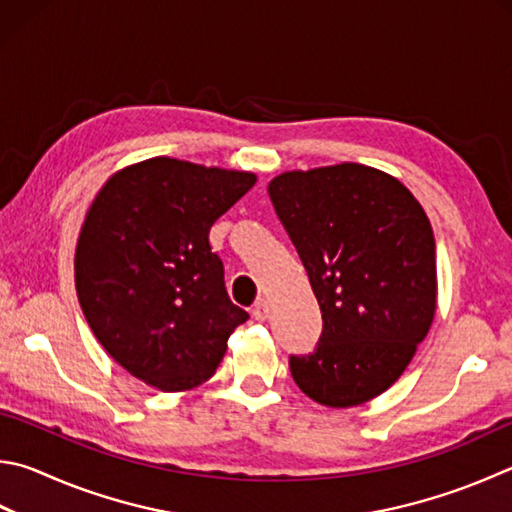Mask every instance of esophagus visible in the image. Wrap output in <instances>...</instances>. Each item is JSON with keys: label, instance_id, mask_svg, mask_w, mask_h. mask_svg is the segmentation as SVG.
<instances>
[{"label": "esophagus", "instance_id": "obj_1", "mask_svg": "<svg viewBox=\"0 0 512 512\" xmlns=\"http://www.w3.org/2000/svg\"><path fill=\"white\" fill-rule=\"evenodd\" d=\"M268 315H271V304L268 300H257L253 306V318L255 320H266Z\"/></svg>", "mask_w": 512, "mask_h": 512}]
</instances>
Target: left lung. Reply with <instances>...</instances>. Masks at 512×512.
Here are the masks:
<instances>
[{
  "label": "left lung",
  "instance_id": "1",
  "mask_svg": "<svg viewBox=\"0 0 512 512\" xmlns=\"http://www.w3.org/2000/svg\"><path fill=\"white\" fill-rule=\"evenodd\" d=\"M322 311V338L291 356L297 387L327 407L387 392L436 313L434 232L421 203L376 167L338 163L268 183Z\"/></svg>",
  "mask_w": 512,
  "mask_h": 512
}]
</instances>
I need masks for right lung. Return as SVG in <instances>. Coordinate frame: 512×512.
Instances as JSON below:
<instances>
[{"mask_svg": "<svg viewBox=\"0 0 512 512\" xmlns=\"http://www.w3.org/2000/svg\"><path fill=\"white\" fill-rule=\"evenodd\" d=\"M255 181L154 156L111 174L91 201L73 259L78 302L102 349L154 389L206 383L248 320L208 232Z\"/></svg>", "mask_w": 512, "mask_h": 512, "instance_id": "1", "label": "right lung"}]
</instances>
